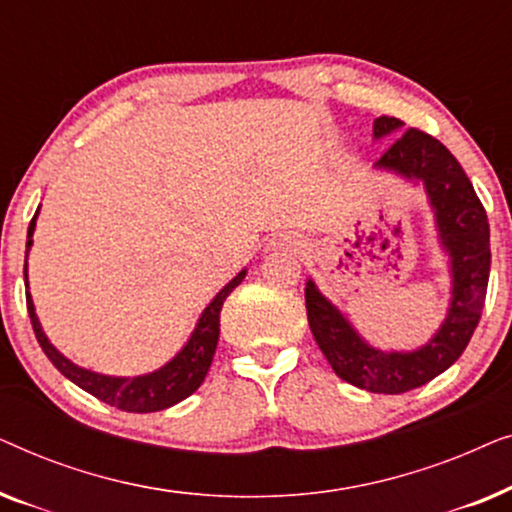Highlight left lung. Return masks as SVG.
<instances>
[{
	"label": "left lung",
	"instance_id": "obj_1",
	"mask_svg": "<svg viewBox=\"0 0 512 512\" xmlns=\"http://www.w3.org/2000/svg\"><path fill=\"white\" fill-rule=\"evenodd\" d=\"M403 129L394 116L375 118V139ZM401 132V131H400ZM402 133V132H401ZM377 170L419 181L436 214L438 240L450 258L452 298L447 317L426 345L412 352H382L356 333L345 314L307 279L305 307L312 335L335 375L373 394H405L445 373L464 354L485 307L489 282V221L471 179L457 158L417 128L404 130L375 163Z\"/></svg>",
	"mask_w": 512,
	"mask_h": 512
}]
</instances>
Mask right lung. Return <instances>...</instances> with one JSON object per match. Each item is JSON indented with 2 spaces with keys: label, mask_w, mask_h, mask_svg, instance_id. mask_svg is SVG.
<instances>
[{
  "label": "right lung",
  "mask_w": 512,
  "mask_h": 512,
  "mask_svg": "<svg viewBox=\"0 0 512 512\" xmlns=\"http://www.w3.org/2000/svg\"><path fill=\"white\" fill-rule=\"evenodd\" d=\"M37 214L30 221V228H27V249H25V286H27V254H30L32 247V235L34 226H37ZM247 270L237 272V275L230 279V282L223 286V289L216 293L212 303L205 307V312L200 314L198 326L191 333V338L181 352L174 356L172 361H167L163 368L153 370V373L137 375V377H111L102 373H93V370H86L76 366L62 356L58 349L51 345V340L46 338L44 328H41L37 312H34V303L30 291H27V312H30V321L34 328V335H37L41 349L51 359L55 368L60 370L67 380H72L76 387H81L88 394L100 398L107 405H114L118 410L125 412H158L165 408H172L179 401H184L193 394L195 389L200 387L202 380H205L209 366H212L216 342H219V331H221V307L223 300H226L237 284L242 282Z\"/></svg>",
  "instance_id": "obj_1"
}]
</instances>
